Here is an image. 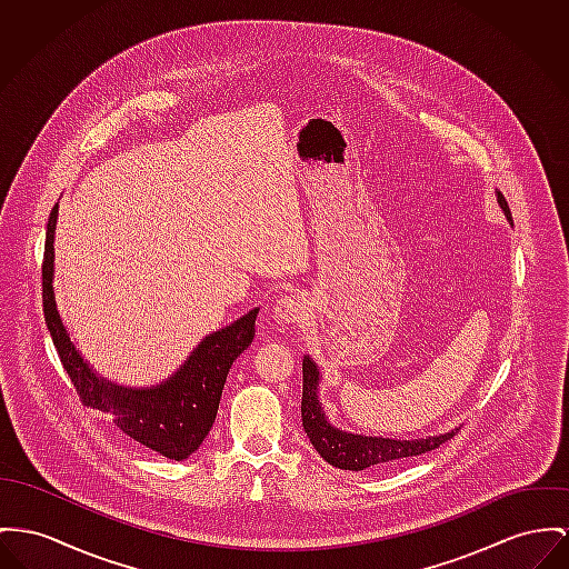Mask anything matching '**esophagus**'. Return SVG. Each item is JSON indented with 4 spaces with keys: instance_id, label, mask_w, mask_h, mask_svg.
Listing matches in <instances>:
<instances>
[{
    "instance_id": "obj_1",
    "label": "esophagus",
    "mask_w": 569,
    "mask_h": 569,
    "mask_svg": "<svg viewBox=\"0 0 569 569\" xmlns=\"http://www.w3.org/2000/svg\"><path fill=\"white\" fill-rule=\"evenodd\" d=\"M308 312L306 298L300 293H284L273 303V319L278 323H300Z\"/></svg>"
}]
</instances>
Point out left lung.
I'll return each mask as SVG.
<instances>
[{"label": "left lung", "instance_id": "obj_1", "mask_svg": "<svg viewBox=\"0 0 569 569\" xmlns=\"http://www.w3.org/2000/svg\"><path fill=\"white\" fill-rule=\"evenodd\" d=\"M496 202L505 213L507 222L513 227L509 204L500 191H496ZM302 425L310 445L328 463L342 470H367L381 468L395 461L417 457L438 449L442 442L451 440L457 433V427L438 436H422L412 440L381 438V436H365L339 429L326 417V410L319 399V381L321 371L310 356H303L302 362Z\"/></svg>", "mask_w": 569, "mask_h": 569}]
</instances>
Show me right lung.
Returning a JSON list of instances; mask_svg holds the SVG:
<instances>
[{"mask_svg":"<svg viewBox=\"0 0 569 569\" xmlns=\"http://www.w3.org/2000/svg\"><path fill=\"white\" fill-rule=\"evenodd\" d=\"M58 207L60 204L56 202L47 224L42 263V310L47 330L79 392L81 403L110 415L122 433L152 451L177 461L188 459L202 445L216 422L228 371L237 356L248 349V345L254 339L259 308L248 310L237 321L207 335L193 347L186 362L170 378L161 379L159 383L124 386L103 378L81 356L56 303L53 241Z\"/></svg>","mask_w":569,"mask_h":569,"instance_id":"right-lung-1","label":"right lung"}]
</instances>
